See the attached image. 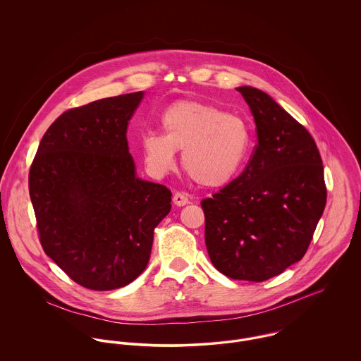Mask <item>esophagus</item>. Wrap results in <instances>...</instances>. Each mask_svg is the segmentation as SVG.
Segmentation results:
<instances>
[{"mask_svg":"<svg viewBox=\"0 0 361 361\" xmlns=\"http://www.w3.org/2000/svg\"><path fill=\"white\" fill-rule=\"evenodd\" d=\"M172 202H173V204H175V206L178 207L186 206V204H189V203H190V200H189L188 195L180 193V192H176V193L173 195Z\"/></svg>","mask_w":361,"mask_h":361,"instance_id":"obj_1","label":"esophagus"}]
</instances>
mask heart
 Masks as SVG:
<instances>
[{
	"mask_svg": "<svg viewBox=\"0 0 361 361\" xmlns=\"http://www.w3.org/2000/svg\"><path fill=\"white\" fill-rule=\"evenodd\" d=\"M162 133L149 130L142 136L147 168L162 176L176 166L182 150V166L202 186L218 188L240 171L250 147L246 122L233 114L199 102H179L161 116Z\"/></svg>",
	"mask_w": 361,
	"mask_h": 361,
	"instance_id": "b5f03b06",
	"label": "heart"
}]
</instances>
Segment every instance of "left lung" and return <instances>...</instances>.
<instances>
[{"instance_id": "left-lung-1", "label": "left lung", "mask_w": 361, "mask_h": 361, "mask_svg": "<svg viewBox=\"0 0 361 361\" xmlns=\"http://www.w3.org/2000/svg\"><path fill=\"white\" fill-rule=\"evenodd\" d=\"M255 116L245 171L202 207L207 252L232 279L262 282L300 261L326 203L324 166L307 129L267 93L236 89Z\"/></svg>"}]
</instances>
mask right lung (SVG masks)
<instances>
[{
    "mask_svg": "<svg viewBox=\"0 0 361 361\" xmlns=\"http://www.w3.org/2000/svg\"><path fill=\"white\" fill-rule=\"evenodd\" d=\"M145 93L65 111L44 133L29 193L46 255L76 283L112 290L147 267L171 190L137 178L128 123Z\"/></svg>",
    "mask_w": 361,
    "mask_h": 361,
    "instance_id": "1",
    "label": "right lung"
}]
</instances>
